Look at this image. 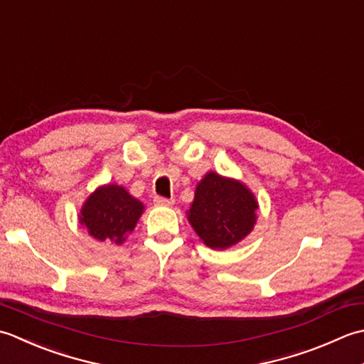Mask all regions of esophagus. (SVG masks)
<instances>
[{"label":"esophagus","mask_w":364,"mask_h":364,"mask_svg":"<svg viewBox=\"0 0 364 364\" xmlns=\"http://www.w3.org/2000/svg\"><path fill=\"white\" fill-rule=\"evenodd\" d=\"M154 203L157 205H173L174 199L173 198H163V196H155Z\"/></svg>","instance_id":"esophagus-1"}]
</instances>
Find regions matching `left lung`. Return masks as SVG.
Masks as SVG:
<instances>
[{
  "mask_svg": "<svg viewBox=\"0 0 364 364\" xmlns=\"http://www.w3.org/2000/svg\"><path fill=\"white\" fill-rule=\"evenodd\" d=\"M256 209V199L245 185L209 173L198 183L188 221L207 247L225 250L251 232Z\"/></svg>",
  "mask_w": 364,
  "mask_h": 364,
  "instance_id": "obj_1",
  "label": "left lung"
}]
</instances>
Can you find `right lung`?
I'll use <instances>...</instances> for the list:
<instances>
[{"instance_id":"add662e5","label":"right lung","mask_w":364,"mask_h":364,"mask_svg":"<svg viewBox=\"0 0 364 364\" xmlns=\"http://www.w3.org/2000/svg\"><path fill=\"white\" fill-rule=\"evenodd\" d=\"M143 213V204L119 185H107L87 198L80 223L97 240L122 243Z\"/></svg>"}]
</instances>
